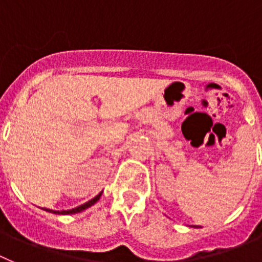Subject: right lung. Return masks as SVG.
Here are the masks:
<instances>
[{
  "label": "right lung",
  "mask_w": 262,
  "mask_h": 262,
  "mask_svg": "<svg viewBox=\"0 0 262 262\" xmlns=\"http://www.w3.org/2000/svg\"><path fill=\"white\" fill-rule=\"evenodd\" d=\"M103 192L99 193L96 197H94L93 200H90L89 202H86V204L81 205V206L78 207H74V209H72V210H61V211H56V210H51V209H44L46 211H49V213H53V214H63V215H67V214H75V213H81V211L86 210L87 207L93 206L94 204H96V202L99 201V199H100V195H102Z\"/></svg>",
  "instance_id": "obj_1"
}]
</instances>
